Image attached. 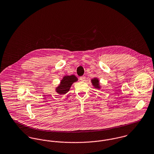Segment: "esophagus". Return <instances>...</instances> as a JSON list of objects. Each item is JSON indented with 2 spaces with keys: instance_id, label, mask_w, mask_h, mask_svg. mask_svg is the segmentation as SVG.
Listing matches in <instances>:
<instances>
[{
  "instance_id": "1",
  "label": "esophagus",
  "mask_w": 154,
  "mask_h": 154,
  "mask_svg": "<svg viewBox=\"0 0 154 154\" xmlns=\"http://www.w3.org/2000/svg\"><path fill=\"white\" fill-rule=\"evenodd\" d=\"M80 80L81 81H82V82H84V81H85V76H81L80 77Z\"/></svg>"
}]
</instances>
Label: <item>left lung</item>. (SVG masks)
Instances as JSON below:
<instances>
[{"instance_id": "obj_1", "label": "left lung", "mask_w": 154, "mask_h": 154, "mask_svg": "<svg viewBox=\"0 0 154 154\" xmlns=\"http://www.w3.org/2000/svg\"><path fill=\"white\" fill-rule=\"evenodd\" d=\"M91 81V83H92V86L95 88H96L97 89H100L101 88V86L100 85L99 80L98 78H94L92 79Z\"/></svg>"}]
</instances>
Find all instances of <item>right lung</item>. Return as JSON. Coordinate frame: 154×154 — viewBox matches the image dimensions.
<instances>
[{"label": "right lung", "instance_id": "obj_1", "mask_svg": "<svg viewBox=\"0 0 154 154\" xmlns=\"http://www.w3.org/2000/svg\"><path fill=\"white\" fill-rule=\"evenodd\" d=\"M78 80V78L74 75H65L55 88L56 92L59 95H65L69 91L72 85L77 82Z\"/></svg>", "mask_w": 154, "mask_h": 154}]
</instances>
